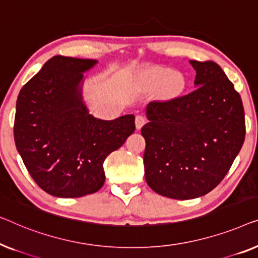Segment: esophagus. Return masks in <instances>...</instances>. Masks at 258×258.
I'll return each mask as SVG.
<instances>
[{"label":"esophagus","instance_id":"obj_1","mask_svg":"<svg viewBox=\"0 0 258 258\" xmlns=\"http://www.w3.org/2000/svg\"><path fill=\"white\" fill-rule=\"evenodd\" d=\"M146 121H147V119L145 118L143 114H138L137 117H136V126H137V128L140 130L145 124H146Z\"/></svg>","mask_w":258,"mask_h":258}]
</instances>
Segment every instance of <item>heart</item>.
Listing matches in <instances>:
<instances>
[{
  "label": "heart",
  "mask_w": 258,
  "mask_h": 258,
  "mask_svg": "<svg viewBox=\"0 0 258 258\" xmlns=\"http://www.w3.org/2000/svg\"><path fill=\"white\" fill-rule=\"evenodd\" d=\"M174 75V72L173 71H166L165 72V76H166V77H172V76ZM174 82H177V81H174Z\"/></svg>",
  "instance_id": "heart-1"
}]
</instances>
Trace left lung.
<instances>
[{
    "label": "left lung",
    "mask_w": 258,
    "mask_h": 258,
    "mask_svg": "<svg viewBox=\"0 0 258 258\" xmlns=\"http://www.w3.org/2000/svg\"><path fill=\"white\" fill-rule=\"evenodd\" d=\"M197 89L147 106L145 179L162 197L189 200L213 190L241 151L245 137L239 93L214 61L189 60Z\"/></svg>",
    "instance_id": "1"
}]
</instances>
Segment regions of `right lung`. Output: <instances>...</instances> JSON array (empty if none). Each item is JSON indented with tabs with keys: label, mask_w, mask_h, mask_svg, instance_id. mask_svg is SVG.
<instances>
[{
	"label": "right lung",
	"mask_w": 258,
	"mask_h": 258,
	"mask_svg": "<svg viewBox=\"0 0 258 258\" xmlns=\"http://www.w3.org/2000/svg\"><path fill=\"white\" fill-rule=\"evenodd\" d=\"M97 60L55 56L21 89L14 139L29 174L57 198H81L103 187V164L136 130L134 115L101 120L82 101L83 72Z\"/></svg>",
	"instance_id": "right-lung-1"
}]
</instances>
